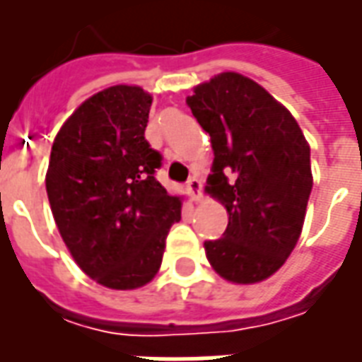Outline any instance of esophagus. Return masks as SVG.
<instances>
[{
	"mask_svg": "<svg viewBox=\"0 0 362 362\" xmlns=\"http://www.w3.org/2000/svg\"><path fill=\"white\" fill-rule=\"evenodd\" d=\"M187 192L193 197V201H201L203 199V184L199 180L197 176H192L189 180H187Z\"/></svg>",
	"mask_w": 362,
	"mask_h": 362,
	"instance_id": "34e87169",
	"label": "esophagus"
}]
</instances>
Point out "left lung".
I'll list each match as a JSON object with an SVG mask.
<instances>
[{"label":"left lung","instance_id":"obj_1","mask_svg":"<svg viewBox=\"0 0 362 362\" xmlns=\"http://www.w3.org/2000/svg\"><path fill=\"white\" fill-rule=\"evenodd\" d=\"M193 92L187 105L214 150L206 192L229 212L223 237L204 242L206 257L221 278L255 284L300 237L314 184L310 146L291 112L252 78L221 73Z\"/></svg>","mask_w":362,"mask_h":362}]
</instances>
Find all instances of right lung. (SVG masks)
<instances>
[{
	"instance_id": "add662e5",
	"label": "right lung",
	"mask_w": 362,
	"mask_h": 362,
	"mask_svg": "<svg viewBox=\"0 0 362 362\" xmlns=\"http://www.w3.org/2000/svg\"><path fill=\"white\" fill-rule=\"evenodd\" d=\"M152 95L112 86L86 99L54 139L47 173L50 209L84 272L110 289L152 280L180 199L156 180L161 153L144 139Z\"/></svg>"
}]
</instances>
